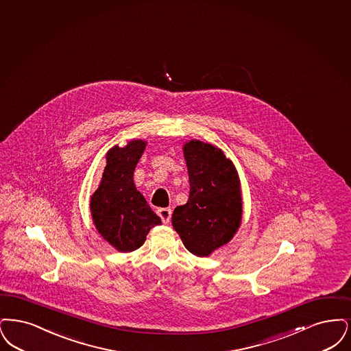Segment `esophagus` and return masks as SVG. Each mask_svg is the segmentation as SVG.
Here are the masks:
<instances>
[{
  "instance_id": "esophagus-1",
  "label": "esophagus",
  "mask_w": 351,
  "mask_h": 351,
  "mask_svg": "<svg viewBox=\"0 0 351 351\" xmlns=\"http://www.w3.org/2000/svg\"><path fill=\"white\" fill-rule=\"evenodd\" d=\"M157 215L160 216V219L162 220L164 224H168L170 217H171V210L170 208H158Z\"/></svg>"
}]
</instances>
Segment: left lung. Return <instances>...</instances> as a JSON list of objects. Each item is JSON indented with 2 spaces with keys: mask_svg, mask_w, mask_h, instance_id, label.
<instances>
[{
  "mask_svg": "<svg viewBox=\"0 0 351 351\" xmlns=\"http://www.w3.org/2000/svg\"><path fill=\"white\" fill-rule=\"evenodd\" d=\"M190 195L176 207L171 223L184 247L199 257L227 244L240 227V180L232 161L211 144L191 140L183 147Z\"/></svg>",
  "mask_w": 351,
  "mask_h": 351,
  "instance_id": "1",
  "label": "left lung"
}]
</instances>
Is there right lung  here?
<instances>
[{
	"mask_svg": "<svg viewBox=\"0 0 351 351\" xmlns=\"http://www.w3.org/2000/svg\"><path fill=\"white\" fill-rule=\"evenodd\" d=\"M144 149L141 140L110 149L102 181L90 199L95 228L119 252L138 249L148 232L161 224L134 183V170Z\"/></svg>",
	"mask_w": 351,
	"mask_h": 351,
	"instance_id": "1",
	"label": "right lung"
}]
</instances>
